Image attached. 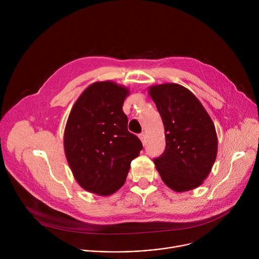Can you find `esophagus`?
Masks as SVG:
<instances>
[{
    "label": "esophagus",
    "mask_w": 259,
    "mask_h": 259,
    "mask_svg": "<svg viewBox=\"0 0 259 259\" xmlns=\"http://www.w3.org/2000/svg\"><path fill=\"white\" fill-rule=\"evenodd\" d=\"M138 136H139V139L141 140V142L143 144H145L146 143V135H145V133H140Z\"/></svg>",
    "instance_id": "obj_1"
}]
</instances>
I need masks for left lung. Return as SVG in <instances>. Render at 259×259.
<instances>
[{"mask_svg": "<svg viewBox=\"0 0 259 259\" xmlns=\"http://www.w3.org/2000/svg\"><path fill=\"white\" fill-rule=\"evenodd\" d=\"M149 94L161 115L166 149L154 159L171 190H194L209 175L217 156L215 126L199 99L178 84L152 86Z\"/></svg>", "mask_w": 259, "mask_h": 259, "instance_id": "8db88e82", "label": "left lung"}]
</instances>
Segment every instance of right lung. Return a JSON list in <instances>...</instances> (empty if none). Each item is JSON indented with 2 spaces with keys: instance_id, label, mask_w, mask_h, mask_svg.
<instances>
[{
  "instance_id": "obj_1",
  "label": "right lung",
  "mask_w": 259,
  "mask_h": 259,
  "mask_svg": "<svg viewBox=\"0 0 259 259\" xmlns=\"http://www.w3.org/2000/svg\"><path fill=\"white\" fill-rule=\"evenodd\" d=\"M129 89L112 81L90 85L73 104L64 129V153L80 186L109 196L125 183L142 143L128 131L123 103Z\"/></svg>"
}]
</instances>
